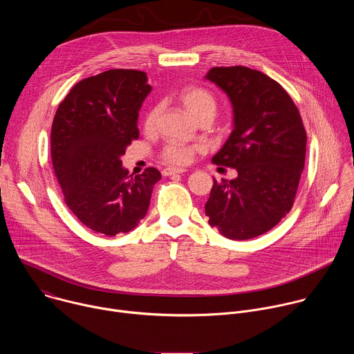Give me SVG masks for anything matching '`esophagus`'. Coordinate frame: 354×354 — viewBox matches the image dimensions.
Wrapping results in <instances>:
<instances>
[{
  "instance_id": "34e87169",
  "label": "esophagus",
  "mask_w": 354,
  "mask_h": 354,
  "mask_svg": "<svg viewBox=\"0 0 354 354\" xmlns=\"http://www.w3.org/2000/svg\"><path fill=\"white\" fill-rule=\"evenodd\" d=\"M183 172H186L185 168H165L162 171V175L164 176H171V175H175V174H183Z\"/></svg>"
}]
</instances>
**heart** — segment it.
Returning a JSON list of instances; mask_svg holds the SVG:
<instances>
[{
    "label": "heart",
    "mask_w": 354,
    "mask_h": 354,
    "mask_svg": "<svg viewBox=\"0 0 354 354\" xmlns=\"http://www.w3.org/2000/svg\"><path fill=\"white\" fill-rule=\"evenodd\" d=\"M179 104L183 106V109L194 119L197 120L201 116H214L217 109V102L214 95L200 86H185L178 93ZM158 108L153 106L144 118V129L147 131H151L156 129L157 119H158ZM196 153V148L186 145L183 142L172 141L169 142L164 151L162 158L172 165H186L192 161L193 156Z\"/></svg>",
    "instance_id": "b5f03b06"
}]
</instances>
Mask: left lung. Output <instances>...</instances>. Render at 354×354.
I'll use <instances>...</instances> for the list:
<instances>
[{"label": "left lung", "instance_id": "8db88e82", "mask_svg": "<svg viewBox=\"0 0 354 354\" xmlns=\"http://www.w3.org/2000/svg\"><path fill=\"white\" fill-rule=\"evenodd\" d=\"M206 80L227 93L234 113V129L212 161L238 172L231 180L214 179L206 216L225 238H255L292 207L307 133L290 95L266 74L242 66L214 67Z\"/></svg>", "mask_w": 354, "mask_h": 354}]
</instances>
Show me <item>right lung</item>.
Wrapping results in <instances>:
<instances>
[{"instance_id":"add662e5","label":"right lung","mask_w":354,"mask_h":354,"mask_svg":"<svg viewBox=\"0 0 354 354\" xmlns=\"http://www.w3.org/2000/svg\"><path fill=\"white\" fill-rule=\"evenodd\" d=\"M147 74L109 70L75 84L59 105L52 126V161L66 205L89 230L115 236L145 217L156 168L129 175L122 167L137 119L151 92Z\"/></svg>"}]
</instances>
